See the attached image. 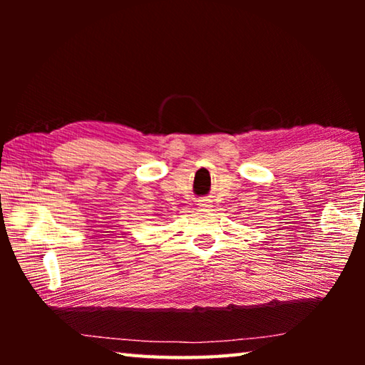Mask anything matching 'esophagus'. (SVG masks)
I'll use <instances>...</instances> for the list:
<instances>
[{"mask_svg": "<svg viewBox=\"0 0 365 365\" xmlns=\"http://www.w3.org/2000/svg\"><path fill=\"white\" fill-rule=\"evenodd\" d=\"M197 206L202 207V209L211 207V200H200V202H197Z\"/></svg>", "mask_w": 365, "mask_h": 365, "instance_id": "1", "label": "esophagus"}]
</instances>
